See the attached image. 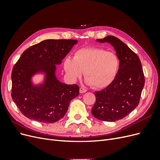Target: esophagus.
<instances>
[{
    "label": "esophagus",
    "mask_w": 160,
    "mask_h": 160,
    "mask_svg": "<svg viewBox=\"0 0 160 160\" xmlns=\"http://www.w3.org/2000/svg\"><path fill=\"white\" fill-rule=\"evenodd\" d=\"M86 91H87V89H85V88H80V89H79V92H80L81 93H85Z\"/></svg>",
    "instance_id": "1"
}]
</instances>
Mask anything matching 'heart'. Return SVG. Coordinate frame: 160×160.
Wrapping results in <instances>:
<instances>
[{
	"label": "heart",
	"mask_w": 160,
	"mask_h": 160,
	"mask_svg": "<svg viewBox=\"0 0 160 160\" xmlns=\"http://www.w3.org/2000/svg\"><path fill=\"white\" fill-rule=\"evenodd\" d=\"M63 66L72 80L81 78L85 71L87 83L95 89H103L115 80L119 59L115 52L101 48H83L75 52L73 59L66 58Z\"/></svg>",
	"instance_id": "obj_1"
}]
</instances>
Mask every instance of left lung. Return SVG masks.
Segmentation results:
<instances>
[{"label": "left lung", "mask_w": 160, "mask_h": 160, "mask_svg": "<svg viewBox=\"0 0 160 160\" xmlns=\"http://www.w3.org/2000/svg\"><path fill=\"white\" fill-rule=\"evenodd\" d=\"M100 42H109L119 59V69L110 85L95 91L96 101L91 110L97 119L115 122L125 118L137 107L145 83L141 61L135 53L118 38L108 36Z\"/></svg>", "instance_id": "8db88e82"}]
</instances>
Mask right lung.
<instances>
[{"mask_svg":"<svg viewBox=\"0 0 160 160\" xmlns=\"http://www.w3.org/2000/svg\"><path fill=\"white\" fill-rule=\"evenodd\" d=\"M77 42L72 39H48L22 52L12 71L11 96L25 117L41 123H55L64 117L70 101L79 95V88L58 80L55 65L61 63ZM40 72L46 74L44 83L34 86L32 77Z\"/></svg>","mask_w":160,"mask_h":160,"instance_id":"obj_1","label":"right lung"}]
</instances>
